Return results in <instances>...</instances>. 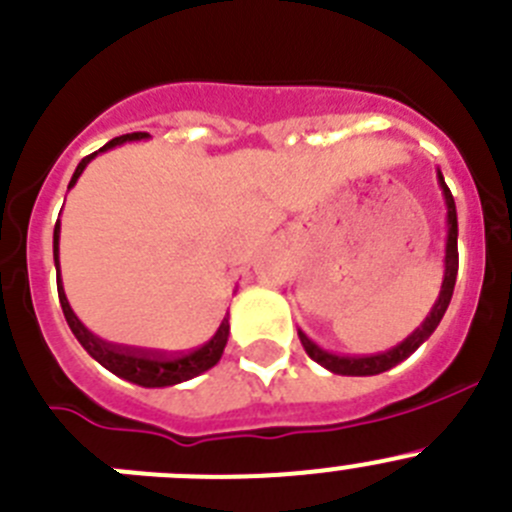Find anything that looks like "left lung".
Segmentation results:
<instances>
[{
    "label": "left lung",
    "mask_w": 512,
    "mask_h": 512,
    "mask_svg": "<svg viewBox=\"0 0 512 512\" xmlns=\"http://www.w3.org/2000/svg\"><path fill=\"white\" fill-rule=\"evenodd\" d=\"M437 186H440L442 201H445L447 236H445V271H442V286L435 304H432L430 314L425 316V321L417 326L415 332H412L405 342H399L397 347L387 349V352L369 354V357H347V354L326 352V349H321L319 344L311 342V339L299 329V339L301 344H304L306 354H309L316 364L329 369L332 374H342V377H374V374H382L387 372V369L397 367L399 362H405L410 354H415L417 349L432 337V332L437 329L442 316H445L447 306H450V299H452V291H455V279H457V208H455V198H452L440 168H437Z\"/></svg>",
    "instance_id": "left-lung-1"
}]
</instances>
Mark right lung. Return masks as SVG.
<instances>
[{
    "mask_svg": "<svg viewBox=\"0 0 512 512\" xmlns=\"http://www.w3.org/2000/svg\"><path fill=\"white\" fill-rule=\"evenodd\" d=\"M148 135L145 133H130V135H120V138H113L110 143L102 145L100 150H95L92 155L80 160V165L72 173L70 186L67 191H72L77 183V178L82 175V170L90 165V160H95L100 153H107V150L118 148V145L125 143H135V140H145ZM52 256H55V269H57V294H60V304H62V314H65L67 324H70L72 334H75L77 342L82 344L87 354L95 359L97 364L107 369V372H113L115 377L125 379V382H133L138 387H173V384L188 382V379L198 377V374L208 372L211 367H216L218 359H221L223 349H226L228 334H231V324H228V311L226 316L218 324L216 334L208 339L206 344L196 347L193 352L188 354H178V357H155V354H143V352H130L125 347H115V344L102 342L100 337L87 329L77 314L72 311L70 301H67L65 286H62V276H60V221L55 223V236H52Z\"/></svg>",
    "mask_w": 512,
    "mask_h": 512,
    "instance_id": "right-lung-1",
    "label": "right lung"
}]
</instances>
